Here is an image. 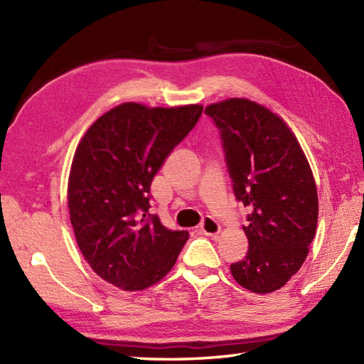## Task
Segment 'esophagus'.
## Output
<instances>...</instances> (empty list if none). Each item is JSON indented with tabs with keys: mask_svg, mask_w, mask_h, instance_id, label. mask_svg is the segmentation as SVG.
Wrapping results in <instances>:
<instances>
[{
	"mask_svg": "<svg viewBox=\"0 0 364 364\" xmlns=\"http://www.w3.org/2000/svg\"><path fill=\"white\" fill-rule=\"evenodd\" d=\"M200 231L206 236H214L220 233V225L218 223V220H214L213 218H210V215H206V218L202 220V223H200Z\"/></svg>",
	"mask_w": 364,
	"mask_h": 364,
	"instance_id": "34e87169",
	"label": "esophagus"
}]
</instances>
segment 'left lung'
Masks as SVG:
<instances>
[{"label":"left lung","instance_id":"8db88e82","mask_svg":"<svg viewBox=\"0 0 364 364\" xmlns=\"http://www.w3.org/2000/svg\"><path fill=\"white\" fill-rule=\"evenodd\" d=\"M205 112L220 129L235 197L250 210L245 258L230 266L235 280L270 294L306 259L318 227V189L296 134L266 106L249 98L211 103Z\"/></svg>","mask_w":364,"mask_h":364}]
</instances>
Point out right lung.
I'll use <instances>...</instances> for the list:
<instances>
[{
  "instance_id": "obj_1",
  "label": "right lung",
  "mask_w": 364,
  "mask_h": 364,
  "mask_svg": "<svg viewBox=\"0 0 364 364\" xmlns=\"http://www.w3.org/2000/svg\"><path fill=\"white\" fill-rule=\"evenodd\" d=\"M202 105L127 102L92 123L68 175V213L82 257L105 282L144 291L175 266L188 231L149 213L154 175L196 127Z\"/></svg>"
}]
</instances>
